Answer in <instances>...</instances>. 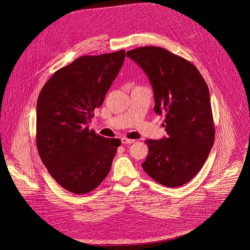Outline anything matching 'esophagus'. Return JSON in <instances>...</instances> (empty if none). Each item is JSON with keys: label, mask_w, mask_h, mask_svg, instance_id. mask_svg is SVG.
Returning <instances> with one entry per match:
<instances>
[{"label": "esophagus", "mask_w": 250, "mask_h": 250, "mask_svg": "<svg viewBox=\"0 0 250 250\" xmlns=\"http://www.w3.org/2000/svg\"><path fill=\"white\" fill-rule=\"evenodd\" d=\"M122 143L123 144H133V143H135V140L134 139H127L125 137H123L122 138Z\"/></svg>", "instance_id": "1"}]
</instances>
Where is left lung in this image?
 <instances>
[{
    "mask_svg": "<svg viewBox=\"0 0 250 250\" xmlns=\"http://www.w3.org/2000/svg\"><path fill=\"white\" fill-rule=\"evenodd\" d=\"M126 57L147 74L155 112L165 113L168 137L145 142L149 153L142 166L164 187L186 185L200 172L215 141L208 85L193 63L165 48L141 46Z\"/></svg>",
    "mask_w": 250,
    "mask_h": 250,
    "instance_id": "1",
    "label": "left lung"
}]
</instances>
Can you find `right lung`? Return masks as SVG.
Listing matches in <instances>:
<instances>
[{
	"mask_svg": "<svg viewBox=\"0 0 250 250\" xmlns=\"http://www.w3.org/2000/svg\"><path fill=\"white\" fill-rule=\"evenodd\" d=\"M125 50L83 56L52 75L36 105V147L47 171L75 194L94 190L107 176L121 140L87 125L125 61Z\"/></svg>",
	"mask_w": 250,
	"mask_h": 250,
	"instance_id": "1",
	"label": "right lung"
}]
</instances>
